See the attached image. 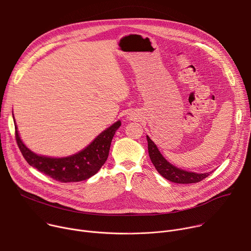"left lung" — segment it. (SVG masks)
<instances>
[{
  "label": "left lung",
  "mask_w": 251,
  "mask_h": 251,
  "mask_svg": "<svg viewBox=\"0 0 251 251\" xmlns=\"http://www.w3.org/2000/svg\"><path fill=\"white\" fill-rule=\"evenodd\" d=\"M148 141V152L150 159L155 166L156 170L167 180L176 184H194L202 181L203 178L209 176L211 172L205 174L191 173L178 169L170 164L160 153L154 142L147 136Z\"/></svg>",
  "instance_id": "8db88e82"
}]
</instances>
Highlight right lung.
<instances>
[{"label":"right lung","mask_w":251,"mask_h":251,"mask_svg":"<svg viewBox=\"0 0 251 251\" xmlns=\"http://www.w3.org/2000/svg\"><path fill=\"white\" fill-rule=\"evenodd\" d=\"M121 122L117 121L98 135L81 152L66 158H48L39 156L28 150L22 142L17 126L16 140L25 161L41 173L61 183L81 182L94 176L104 165L109 155L111 141Z\"/></svg>","instance_id":"1"}]
</instances>
